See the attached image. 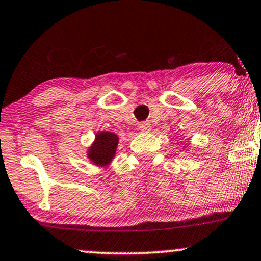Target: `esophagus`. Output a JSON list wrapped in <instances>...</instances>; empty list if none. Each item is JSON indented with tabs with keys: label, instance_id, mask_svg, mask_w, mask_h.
Segmentation results:
<instances>
[{
	"label": "esophagus",
	"instance_id": "esophagus-1",
	"mask_svg": "<svg viewBox=\"0 0 261 261\" xmlns=\"http://www.w3.org/2000/svg\"><path fill=\"white\" fill-rule=\"evenodd\" d=\"M139 128L143 131V133H149L150 131V123L149 122H142L139 125Z\"/></svg>",
	"mask_w": 261,
	"mask_h": 261
}]
</instances>
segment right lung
<instances>
[{"instance_id": "add662e5", "label": "right lung", "mask_w": 261, "mask_h": 261, "mask_svg": "<svg viewBox=\"0 0 261 261\" xmlns=\"http://www.w3.org/2000/svg\"><path fill=\"white\" fill-rule=\"evenodd\" d=\"M117 143H118V136L116 134L101 131L100 134H97L95 143L90 148L89 158L95 165L106 166L111 162L116 153Z\"/></svg>"}]
</instances>
